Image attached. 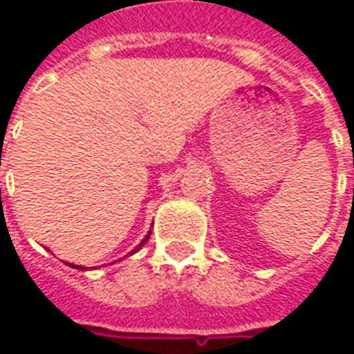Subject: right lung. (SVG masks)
<instances>
[{
  "label": "right lung",
  "mask_w": 354,
  "mask_h": 354,
  "mask_svg": "<svg viewBox=\"0 0 354 354\" xmlns=\"http://www.w3.org/2000/svg\"><path fill=\"white\" fill-rule=\"evenodd\" d=\"M149 233H151V231H149ZM147 239H149V235H146V239H144V241H142V243H140V246H142V245H146V241H147ZM140 246H138V248H140ZM138 248H136V250H138ZM136 250H132L131 254H134V252H136ZM72 267H75V266H72ZM75 269H85V267L77 266V267H75Z\"/></svg>",
  "instance_id": "add662e5"
}]
</instances>
